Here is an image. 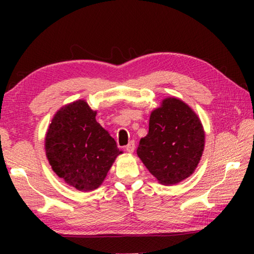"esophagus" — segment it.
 I'll use <instances>...</instances> for the list:
<instances>
[{"mask_svg": "<svg viewBox=\"0 0 254 254\" xmlns=\"http://www.w3.org/2000/svg\"><path fill=\"white\" fill-rule=\"evenodd\" d=\"M134 149H135V143H134V141H131L130 143H128L127 147H126V150L128 152V153H132L133 151H134Z\"/></svg>", "mask_w": 254, "mask_h": 254, "instance_id": "esophagus-1", "label": "esophagus"}]
</instances>
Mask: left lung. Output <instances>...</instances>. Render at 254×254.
Returning <instances> with one entry per match:
<instances>
[{
	"mask_svg": "<svg viewBox=\"0 0 254 254\" xmlns=\"http://www.w3.org/2000/svg\"><path fill=\"white\" fill-rule=\"evenodd\" d=\"M204 147L198 115L180 98L167 97L150 114L149 132L136 154L159 184L173 186L194 174Z\"/></svg>",
	"mask_w": 254,
	"mask_h": 254,
	"instance_id": "left-lung-1",
	"label": "left lung"
}]
</instances>
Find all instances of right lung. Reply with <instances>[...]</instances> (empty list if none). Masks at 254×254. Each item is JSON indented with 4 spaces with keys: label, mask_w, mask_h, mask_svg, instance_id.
Listing matches in <instances>:
<instances>
[{
    "label": "right lung",
    "mask_w": 254,
    "mask_h": 254,
    "mask_svg": "<svg viewBox=\"0 0 254 254\" xmlns=\"http://www.w3.org/2000/svg\"><path fill=\"white\" fill-rule=\"evenodd\" d=\"M96 113L84 100L71 102L56 112L46 133V156L51 168L80 191L100 187L122 153L96 121Z\"/></svg>",
    "instance_id": "right-lung-1"
}]
</instances>
